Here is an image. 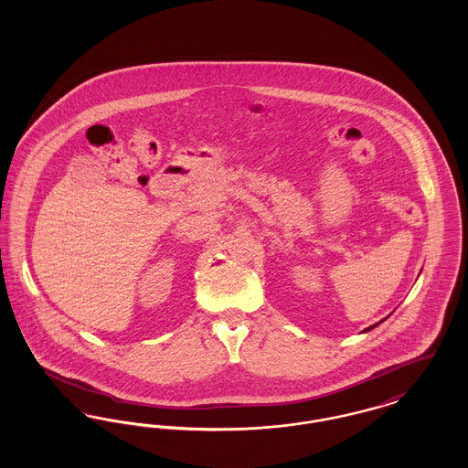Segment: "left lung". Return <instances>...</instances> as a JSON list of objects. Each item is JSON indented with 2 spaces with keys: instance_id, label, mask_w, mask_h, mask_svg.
Returning <instances> with one entry per match:
<instances>
[{
  "instance_id": "8db88e82",
  "label": "left lung",
  "mask_w": 468,
  "mask_h": 468,
  "mask_svg": "<svg viewBox=\"0 0 468 468\" xmlns=\"http://www.w3.org/2000/svg\"><path fill=\"white\" fill-rule=\"evenodd\" d=\"M380 323H382V321H380ZM380 323H378V324H374V326H368V328H367V330H365V332H368V330H372V328H376V326H378V324H380Z\"/></svg>"
}]
</instances>
